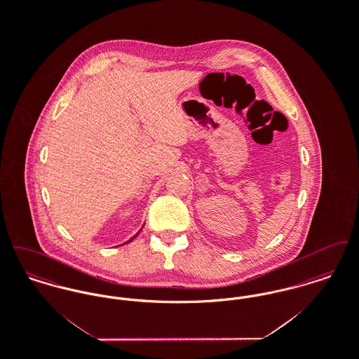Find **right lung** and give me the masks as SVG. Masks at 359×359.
Wrapping results in <instances>:
<instances>
[{
  "instance_id": "right-lung-1",
  "label": "right lung",
  "mask_w": 359,
  "mask_h": 359,
  "mask_svg": "<svg viewBox=\"0 0 359 359\" xmlns=\"http://www.w3.org/2000/svg\"><path fill=\"white\" fill-rule=\"evenodd\" d=\"M141 230H142V229H141ZM141 230H140V231H141ZM140 231H138V233H140ZM138 233H137L136 236H133V237H132V238L129 239V241H128V242H126V243H129V242H132V241H133V239L136 238L137 236H138Z\"/></svg>"
}]
</instances>
